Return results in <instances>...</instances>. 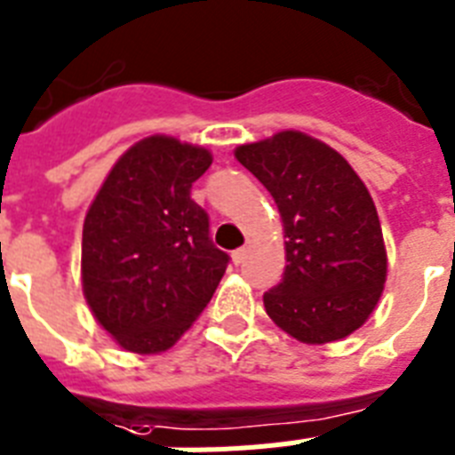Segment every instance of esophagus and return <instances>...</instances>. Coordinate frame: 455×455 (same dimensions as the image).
I'll return each mask as SVG.
<instances>
[{"mask_svg": "<svg viewBox=\"0 0 455 455\" xmlns=\"http://www.w3.org/2000/svg\"><path fill=\"white\" fill-rule=\"evenodd\" d=\"M246 255H249V246H242V249H236L235 253H232V262H235V265H242V262L246 260Z\"/></svg>", "mask_w": 455, "mask_h": 455, "instance_id": "1", "label": "esophagus"}]
</instances>
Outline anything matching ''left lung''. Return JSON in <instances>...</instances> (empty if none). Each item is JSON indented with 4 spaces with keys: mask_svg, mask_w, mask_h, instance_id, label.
I'll list each match as a JSON object with an SVG mask.
<instances>
[{
    "mask_svg": "<svg viewBox=\"0 0 455 455\" xmlns=\"http://www.w3.org/2000/svg\"><path fill=\"white\" fill-rule=\"evenodd\" d=\"M235 157L283 220V279L262 295L269 318L304 344L351 335L377 307L388 267L365 183L335 148L295 130L236 146Z\"/></svg>",
    "mask_w": 455,
    "mask_h": 455,
    "instance_id": "left-lung-1",
    "label": "left lung"
}]
</instances>
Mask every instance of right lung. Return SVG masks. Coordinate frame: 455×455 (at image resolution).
I'll return each mask as SVG.
<instances>
[{
    "label": "right lung",
    "mask_w": 455,
    "mask_h": 455,
    "mask_svg": "<svg viewBox=\"0 0 455 455\" xmlns=\"http://www.w3.org/2000/svg\"><path fill=\"white\" fill-rule=\"evenodd\" d=\"M212 160L174 137L141 139L118 157L85 213V302L125 351L174 347L223 279L230 255L213 246L209 216L190 200Z\"/></svg>",
    "instance_id": "obj_1"
}]
</instances>
